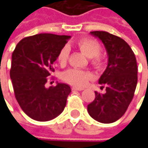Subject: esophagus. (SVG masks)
Returning <instances> with one entry per match:
<instances>
[{
	"label": "esophagus",
	"mask_w": 148,
	"mask_h": 148,
	"mask_svg": "<svg viewBox=\"0 0 148 148\" xmlns=\"http://www.w3.org/2000/svg\"><path fill=\"white\" fill-rule=\"evenodd\" d=\"M71 90H83L84 89L81 88V87H77V86H72Z\"/></svg>",
	"instance_id": "1"
}]
</instances>
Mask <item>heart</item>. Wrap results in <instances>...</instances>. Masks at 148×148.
<instances>
[{
    "label": "heart",
    "mask_w": 148,
    "mask_h": 148,
    "mask_svg": "<svg viewBox=\"0 0 148 148\" xmlns=\"http://www.w3.org/2000/svg\"><path fill=\"white\" fill-rule=\"evenodd\" d=\"M75 46L82 53L90 58V64L96 69H100L104 65V60L100 52L99 43L90 38H82L75 43ZM69 56V49L67 47H63L61 49L58 55V62L60 65H65ZM92 78V75L86 71H82L79 69H69L63 72L62 79L66 82L73 86H86L89 81Z\"/></svg>",
    "instance_id": "b5f03b06"
}]
</instances>
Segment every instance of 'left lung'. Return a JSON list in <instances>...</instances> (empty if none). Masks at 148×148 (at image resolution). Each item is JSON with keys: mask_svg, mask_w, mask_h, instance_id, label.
I'll use <instances>...</instances> for the list:
<instances>
[{"mask_svg": "<svg viewBox=\"0 0 148 148\" xmlns=\"http://www.w3.org/2000/svg\"><path fill=\"white\" fill-rule=\"evenodd\" d=\"M108 54V66L99 79L105 94L95 91V99L87 105L89 114L96 121L111 123L124 114L134 98L138 83L137 60L130 46L123 38L105 31H92Z\"/></svg>", "mask_w": 148, "mask_h": 148, "instance_id": "left-lung-1", "label": "left lung"}]
</instances>
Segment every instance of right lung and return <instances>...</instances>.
Returning a JSON list of instances; mask_svg holds the SVG:
<instances>
[{
	"label": "right lung",
	"instance_id": "obj_1",
	"mask_svg": "<svg viewBox=\"0 0 148 148\" xmlns=\"http://www.w3.org/2000/svg\"><path fill=\"white\" fill-rule=\"evenodd\" d=\"M71 36L39 34L21 39L12 53L10 76L14 95L26 114L49 121L63 111L71 88L64 83L45 87L53 64Z\"/></svg>",
	"mask_w": 148,
	"mask_h": 148
}]
</instances>
